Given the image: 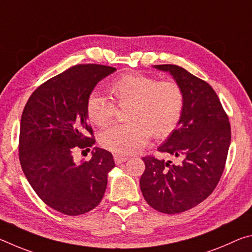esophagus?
I'll return each instance as SVG.
<instances>
[{
    "instance_id": "1",
    "label": "esophagus",
    "mask_w": 252,
    "mask_h": 252,
    "mask_svg": "<svg viewBox=\"0 0 252 252\" xmlns=\"http://www.w3.org/2000/svg\"><path fill=\"white\" fill-rule=\"evenodd\" d=\"M114 161H116L117 164H121L123 162H126V160H129V158L126 157V156H121V155H114Z\"/></svg>"
}]
</instances>
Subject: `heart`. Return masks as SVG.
<instances>
[{"mask_svg": "<svg viewBox=\"0 0 252 252\" xmlns=\"http://www.w3.org/2000/svg\"><path fill=\"white\" fill-rule=\"evenodd\" d=\"M108 90L119 106H127L126 120H129L101 134V144L110 151L132 155L146 146L152 133L156 138H164L180 123L185 93L176 81H159L151 75L129 73L114 80ZM116 112V104L108 97L97 93L89 96L87 114L94 126H109Z\"/></svg>", "mask_w": 252, "mask_h": 252, "instance_id": "obj_1", "label": "heart"}]
</instances>
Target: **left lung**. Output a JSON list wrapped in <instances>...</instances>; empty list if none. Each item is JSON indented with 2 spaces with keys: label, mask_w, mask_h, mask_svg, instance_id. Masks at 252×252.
<instances>
[{
  "label": "left lung",
  "mask_w": 252,
  "mask_h": 252,
  "mask_svg": "<svg viewBox=\"0 0 252 252\" xmlns=\"http://www.w3.org/2000/svg\"><path fill=\"white\" fill-rule=\"evenodd\" d=\"M169 72L185 93V109L178 127L158 151L181 157L180 164L142 158L146 170L140 188L150 207L174 215L206 200L224 170L231 141L229 118L215 90L181 66L156 65Z\"/></svg>",
  "instance_id": "8db88e82"
}]
</instances>
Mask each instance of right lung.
<instances>
[{
    "instance_id": "add662e5",
    "label": "right lung",
    "mask_w": 252,
    "mask_h": 252,
    "mask_svg": "<svg viewBox=\"0 0 252 252\" xmlns=\"http://www.w3.org/2000/svg\"><path fill=\"white\" fill-rule=\"evenodd\" d=\"M116 70L101 64L74 65L42 83L24 106L21 167L42 201L63 215L79 216L94 209L116 165L112 153L101 148L93 149L89 161L73 159L78 149L90 151L95 143L87 102L97 82Z\"/></svg>"
}]
</instances>
